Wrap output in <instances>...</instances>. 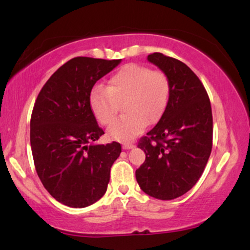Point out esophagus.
I'll use <instances>...</instances> for the list:
<instances>
[{"label": "esophagus", "mask_w": 250, "mask_h": 250, "mask_svg": "<svg viewBox=\"0 0 250 250\" xmlns=\"http://www.w3.org/2000/svg\"><path fill=\"white\" fill-rule=\"evenodd\" d=\"M134 145H133V143H129V142H125L124 145H123V149H132V148H134Z\"/></svg>", "instance_id": "obj_1"}]
</instances>
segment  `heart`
Here are the masks:
<instances>
[{
    "label": "heart",
    "instance_id": "obj_1",
    "mask_svg": "<svg viewBox=\"0 0 250 250\" xmlns=\"http://www.w3.org/2000/svg\"><path fill=\"white\" fill-rule=\"evenodd\" d=\"M170 95V82L162 70L128 63L109 80L108 86L95 85L88 104L95 119L108 126L124 103L126 114L108 128V136L116 141H131L146 127L158 122L165 112Z\"/></svg>",
    "mask_w": 250,
    "mask_h": 250
}]
</instances>
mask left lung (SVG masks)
Here are the masks:
<instances>
[{
    "label": "left lung",
    "mask_w": 250,
    "mask_h": 250,
    "mask_svg": "<svg viewBox=\"0 0 250 250\" xmlns=\"http://www.w3.org/2000/svg\"><path fill=\"white\" fill-rule=\"evenodd\" d=\"M148 61L168 76L170 95L162 118L140 139L146 160L135 176L146 194L172 200L204 173L213 146V115L206 88L186 63L159 52L149 54Z\"/></svg>",
    "instance_id": "left-lung-1"
}]
</instances>
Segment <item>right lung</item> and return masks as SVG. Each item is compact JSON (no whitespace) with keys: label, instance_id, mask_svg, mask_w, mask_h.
Wrapping results in <instances>:
<instances>
[{"label":"right lung","instance_id":"right-lung-1","mask_svg":"<svg viewBox=\"0 0 250 250\" xmlns=\"http://www.w3.org/2000/svg\"><path fill=\"white\" fill-rule=\"evenodd\" d=\"M121 62L76 57L62 64L40 91L30 117V146L41 182L59 203L74 208L104 196L118 142L91 145L104 129L92 114L88 95L97 81Z\"/></svg>","mask_w":250,"mask_h":250}]
</instances>
